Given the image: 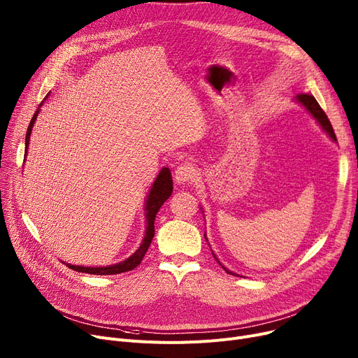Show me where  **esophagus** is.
I'll return each mask as SVG.
<instances>
[{
    "mask_svg": "<svg viewBox=\"0 0 358 358\" xmlns=\"http://www.w3.org/2000/svg\"><path fill=\"white\" fill-rule=\"evenodd\" d=\"M176 181L178 184L193 182L197 178V171L193 162H184L176 168Z\"/></svg>",
    "mask_w": 358,
    "mask_h": 358,
    "instance_id": "esophagus-1",
    "label": "esophagus"
}]
</instances>
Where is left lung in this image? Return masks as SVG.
Masks as SVG:
<instances>
[{"label": "left lung", "mask_w": 358, "mask_h": 358, "mask_svg": "<svg viewBox=\"0 0 358 358\" xmlns=\"http://www.w3.org/2000/svg\"><path fill=\"white\" fill-rule=\"evenodd\" d=\"M296 101L297 103H300L302 104L310 115L313 116V119L317 122V124L321 126L327 134H328V136L335 142L336 141V136H335V131H334V129H332V124H331V122H329V119H328V116L325 115V111L321 108V106L317 104V101L315 100V97L312 96V94H297L296 96ZM204 236H206V234H204ZM213 257L216 258V255L213 254ZM216 261H217V258H216ZM219 262V261H217ZM220 264V262H219ZM224 268V267H223ZM227 270V268H224ZM229 274H234V273H231L229 270H227ZM235 275V274H234Z\"/></svg>", "instance_id": "left-lung-1"}]
</instances>
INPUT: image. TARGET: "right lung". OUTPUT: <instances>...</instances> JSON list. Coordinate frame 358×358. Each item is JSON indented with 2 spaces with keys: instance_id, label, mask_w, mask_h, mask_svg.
I'll return each instance as SVG.
<instances>
[{
  "instance_id": "right-lung-1",
  "label": "right lung",
  "mask_w": 358,
  "mask_h": 358,
  "mask_svg": "<svg viewBox=\"0 0 358 358\" xmlns=\"http://www.w3.org/2000/svg\"><path fill=\"white\" fill-rule=\"evenodd\" d=\"M48 97V96H46ZM43 101L41 103L39 108L36 110L34 116L30 120V124L27 127V134H26V149L24 154L27 155V148H29V142H30V135H31V127L37 119V115H39L41 107H42ZM173 193V177H171V171L168 168H162L161 173L158 174V177L155 178L152 187H150V192L146 197L145 201V212H146V232L143 236V241L141 243V247L136 250V252L131 254L127 259L117 262V264L113 266H107V267H83V266H72V264H66V267H69L73 271H80V273H87V274H96V275H110V274H120V273H126L134 270L135 267H138L141 264V261L143 259L150 242H152L154 234H155V227L154 222L157 217L158 210L161 209V206L166 201V199L171 196Z\"/></svg>"
}]
</instances>
